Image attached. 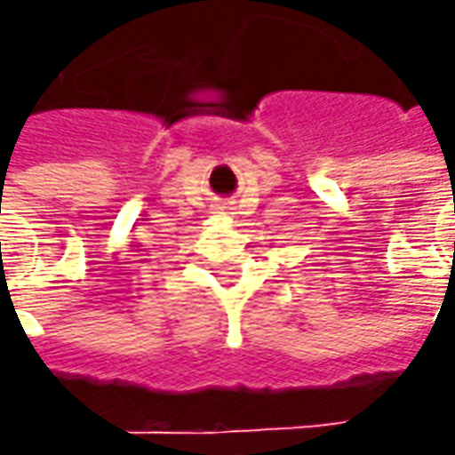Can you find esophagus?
<instances>
[{
    "mask_svg": "<svg viewBox=\"0 0 455 455\" xmlns=\"http://www.w3.org/2000/svg\"><path fill=\"white\" fill-rule=\"evenodd\" d=\"M219 214H227V212H219Z\"/></svg>",
    "mask_w": 455,
    "mask_h": 455,
    "instance_id": "1",
    "label": "esophagus"
}]
</instances>
